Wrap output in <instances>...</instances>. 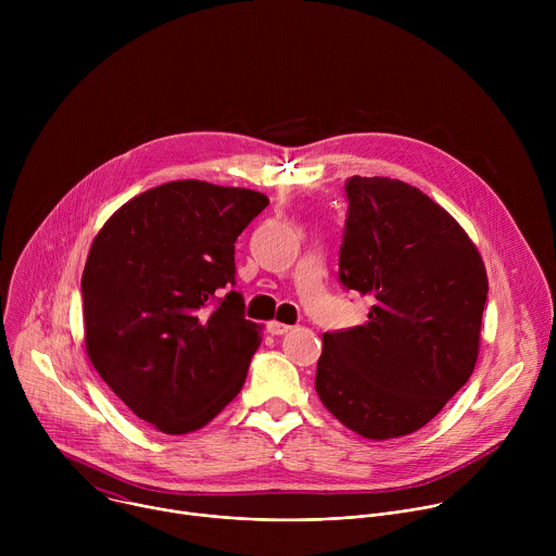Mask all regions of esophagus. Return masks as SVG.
<instances>
[{
	"label": "esophagus",
	"mask_w": 556,
	"mask_h": 556,
	"mask_svg": "<svg viewBox=\"0 0 556 556\" xmlns=\"http://www.w3.org/2000/svg\"><path fill=\"white\" fill-rule=\"evenodd\" d=\"M292 330V326H286V324H279V321H270L268 324V332L273 337H281V334H288Z\"/></svg>",
	"instance_id": "obj_1"
}]
</instances>
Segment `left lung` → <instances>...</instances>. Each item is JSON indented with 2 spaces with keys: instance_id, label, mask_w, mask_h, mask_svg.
Returning a JSON list of instances; mask_svg holds the SVG:
<instances>
[{
  "instance_id": "left-lung-1",
  "label": "left lung",
  "mask_w": 556,
  "mask_h": 556,
  "mask_svg": "<svg viewBox=\"0 0 556 556\" xmlns=\"http://www.w3.org/2000/svg\"><path fill=\"white\" fill-rule=\"evenodd\" d=\"M339 279L371 299L367 324L324 334L316 393L348 429L389 440L422 429L466 384L489 294L464 228L420 189L352 176Z\"/></svg>"
}]
</instances>
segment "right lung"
Here are the masks:
<instances>
[{
	"mask_svg": "<svg viewBox=\"0 0 556 556\" xmlns=\"http://www.w3.org/2000/svg\"><path fill=\"white\" fill-rule=\"evenodd\" d=\"M260 191L176 180L123 204L81 277L86 350L118 399L169 435L208 425L240 393L262 328L235 290V242Z\"/></svg>",
	"mask_w": 556,
	"mask_h": 556,
	"instance_id": "obj_1",
	"label": "right lung"
}]
</instances>
